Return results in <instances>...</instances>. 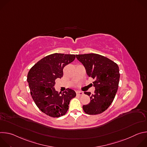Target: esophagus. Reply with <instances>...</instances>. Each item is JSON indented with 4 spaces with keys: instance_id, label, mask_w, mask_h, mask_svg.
<instances>
[{
    "instance_id": "34e87169",
    "label": "esophagus",
    "mask_w": 147,
    "mask_h": 147,
    "mask_svg": "<svg viewBox=\"0 0 147 147\" xmlns=\"http://www.w3.org/2000/svg\"><path fill=\"white\" fill-rule=\"evenodd\" d=\"M76 94H77V95H79V96L82 95L84 94L83 92H81V91H77Z\"/></svg>"
}]
</instances>
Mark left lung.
Segmentation results:
<instances>
[{"instance_id": "8db88e82", "label": "left lung", "mask_w": 147, "mask_h": 147, "mask_svg": "<svg viewBox=\"0 0 147 147\" xmlns=\"http://www.w3.org/2000/svg\"><path fill=\"white\" fill-rule=\"evenodd\" d=\"M76 58L84 66L87 74L94 79V94L84 92L91 100L83 105V110L88 115L101 113L109 107L117 92L120 79L119 66L109 59L96 53L76 55Z\"/></svg>"}]
</instances>
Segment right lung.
I'll return each mask as SVG.
<instances>
[{"label": "right lung", "instance_id": "obj_1", "mask_svg": "<svg viewBox=\"0 0 147 147\" xmlns=\"http://www.w3.org/2000/svg\"><path fill=\"white\" fill-rule=\"evenodd\" d=\"M76 58L74 55L55 53L40 60L30 70L27 82L31 96L38 108L46 115L59 117L66 113L76 92L67 88L63 93L55 89V80L61 78L63 70Z\"/></svg>", "mask_w": 147, "mask_h": 147}]
</instances>
